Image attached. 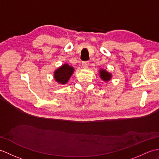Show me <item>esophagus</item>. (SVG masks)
I'll use <instances>...</instances> for the list:
<instances>
[{
    "label": "esophagus",
    "mask_w": 159,
    "mask_h": 159,
    "mask_svg": "<svg viewBox=\"0 0 159 159\" xmlns=\"http://www.w3.org/2000/svg\"><path fill=\"white\" fill-rule=\"evenodd\" d=\"M82 66L84 68H87L89 66V62L88 61H83L82 63Z\"/></svg>",
    "instance_id": "obj_1"
}]
</instances>
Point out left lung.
<instances>
[{
    "instance_id": "8db88e82",
    "label": "left lung",
    "mask_w": 159,
    "mask_h": 159,
    "mask_svg": "<svg viewBox=\"0 0 159 159\" xmlns=\"http://www.w3.org/2000/svg\"><path fill=\"white\" fill-rule=\"evenodd\" d=\"M100 76L101 79L104 80V81H108L111 78V74L106 72V70H101L100 71Z\"/></svg>"
}]
</instances>
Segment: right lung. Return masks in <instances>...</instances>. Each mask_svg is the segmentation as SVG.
Masks as SVG:
<instances>
[{
  "label": "right lung",
  "mask_w": 159,
  "mask_h": 159,
  "mask_svg": "<svg viewBox=\"0 0 159 159\" xmlns=\"http://www.w3.org/2000/svg\"><path fill=\"white\" fill-rule=\"evenodd\" d=\"M74 72V68L67 64H64L55 72V79L57 82L66 84L68 81L71 75Z\"/></svg>",
  "instance_id": "1"
}]
</instances>
